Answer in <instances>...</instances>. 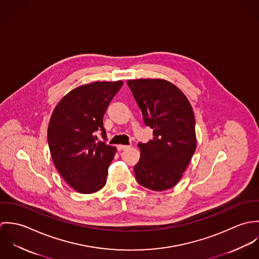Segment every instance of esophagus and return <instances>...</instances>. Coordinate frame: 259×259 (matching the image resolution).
<instances>
[{
    "instance_id": "esophagus-1",
    "label": "esophagus",
    "mask_w": 259,
    "mask_h": 259,
    "mask_svg": "<svg viewBox=\"0 0 259 259\" xmlns=\"http://www.w3.org/2000/svg\"><path fill=\"white\" fill-rule=\"evenodd\" d=\"M130 148V146H123V145H118V146L116 147L118 151H120V150H124V149H126V148Z\"/></svg>"
}]
</instances>
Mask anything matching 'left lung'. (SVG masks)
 Listing matches in <instances>:
<instances>
[{"label": "left lung", "mask_w": 259, "mask_h": 259, "mask_svg": "<svg viewBox=\"0 0 259 259\" xmlns=\"http://www.w3.org/2000/svg\"><path fill=\"white\" fill-rule=\"evenodd\" d=\"M143 112L152 140L140 143V161L135 165L138 183L161 191L177 185L196 148L192 108L183 92L164 79L127 80Z\"/></svg>", "instance_id": "1"}]
</instances>
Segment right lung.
<instances>
[{
  "label": "right lung",
  "instance_id": "obj_1",
  "mask_svg": "<svg viewBox=\"0 0 259 259\" xmlns=\"http://www.w3.org/2000/svg\"><path fill=\"white\" fill-rule=\"evenodd\" d=\"M122 81H95L70 92L56 107L48 127V144L56 168L80 193H94L107 183L115 148L106 144L103 117ZM104 141L97 143L95 132Z\"/></svg>",
  "mask_w": 259,
  "mask_h": 259
}]
</instances>
